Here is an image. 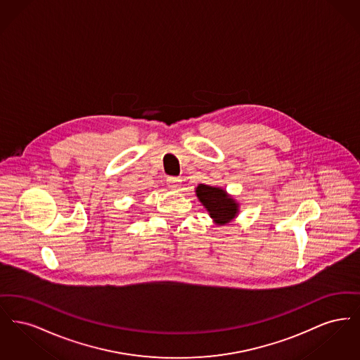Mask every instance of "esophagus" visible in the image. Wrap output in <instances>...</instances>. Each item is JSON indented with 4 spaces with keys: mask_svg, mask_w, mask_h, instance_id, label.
Here are the masks:
<instances>
[{
    "mask_svg": "<svg viewBox=\"0 0 360 360\" xmlns=\"http://www.w3.org/2000/svg\"><path fill=\"white\" fill-rule=\"evenodd\" d=\"M167 186L172 188V190L181 188V179L178 176H169L167 178Z\"/></svg>",
    "mask_w": 360,
    "mask_h": 360,
    "instance_id": "obj_1",
    "label": "esophagus"
}]
</instances>
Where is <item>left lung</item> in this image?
<instances>
[{"instance_id":"1","label":"left lung","mask_w":360,"mask_h":360,"mask_svg":"<svg viewBox=\"0 0 360 360\" xmlns=\"http://www.w3.org/2000/svg\"><path fill=\"white\" fill-rule=\"evenodd\" d=\"M195 194L217 225L231 223L239 213V204L221 188L201 184Z\"/></svg>"}]
</instances>
